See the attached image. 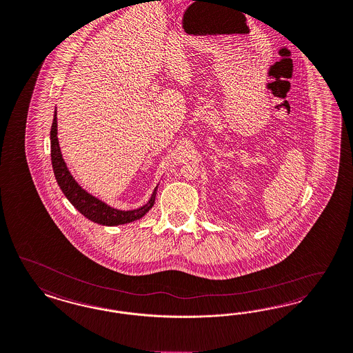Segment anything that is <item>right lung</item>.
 <instances>
[{"label": "right lung", "mask_w": 353, "mask_h": 353, "mask_svg": "<svg viewBox=\"0 0 353 353\" xmlns=\"http://www.w3.org/2000/svg\"><path fill=\"white\" fill-rule=\"evenodd\" d=\"M50 157H52L53 172L59 186L61 188L62 193L83 216L94 223L103 224V225L126 224L134 220L141 219L142 216L146 215V212L150 211V208L154 206L158 186L155 188L150 201L145 206L139 207L137 210H130V211H122V210L108 206L100 199H97V196L87 193L85 189H82L74 180L73 176L70 174L62 159L61 150H60L59 138H57V112L56 110H54V117L50 128Z\"/></svg>", "instance_id": "1"}]
</instances>
